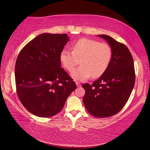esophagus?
Segmentation results:
<instances>
[{
    "instance_id": "obj_1",
    "label": "esophagus",
    "mask_w": 150,
    "mask_h": 150,
    "mask_svg": "<svg viewBox=\"0 0 150 150\" xmlns=\"http://www.w3.org/2000/svg\"><path fill=\"white\" fill-rule=\"evenodd\" d=\"M76 84L77 87H80V86H81V84H80V83L78 82V81H76Z\"/></svg>"
}]
</instances>
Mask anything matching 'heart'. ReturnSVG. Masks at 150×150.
<instances>
[{
  "label": "heart",
  "mask_w": 150,
  "mask_h": 150,
  "mask_svg": "<svg viewBox=\"0 0 150 150\" xmlns=\"http://www.w3.org/2000/svg\"><path fill=\"white\" fill-rule=\"evenodd\" d=\"M110 46L106 43L83 38L72 46V51L63 49L60 60L66 69L71 71L74 67L81 65L71 72L75 80L84 81L91 76L93 78L101 76L106 71L111 58Z\"/></svg>",
  "instance_id": "1"
}]
</instances>
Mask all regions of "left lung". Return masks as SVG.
<instances>
[{
	"label": "left lung",
	"mask_w": 150,
	"mask_h": 150,
	"mask_svg": "<svg viewBox=\"0 0 150 150\" xmlns=\"http://www.w3.org/2000/svg\"><path fill=\"white\" fill-rule=\"evenodd\" d=\"M110 44L112 55L106 71L93 84H83V103L89 114L107 117L119 112L128 101L135 82L133 57L125 44L107 35H98Z\"/></svg>",
	"instance_id": "8db88e82"
}]
</instances>
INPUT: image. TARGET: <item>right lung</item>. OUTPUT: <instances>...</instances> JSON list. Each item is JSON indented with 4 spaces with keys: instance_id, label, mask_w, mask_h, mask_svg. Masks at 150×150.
Here are the masks:
<instances>
[{
    "instance_id": "right-lung-1",
    "label": "right lung",
    "mask_w": 150,
    "mask_h": 150,
    "mask_svg": "<svg viewBox=\"0 0 150 150\" xmlns=\"http://www.w3.org/2000/svg\"><path fill=\"white\" fill-rule=\"evenodd\" d=\"M69 40L66 34H41L18 55L15 66L17 94L32 114L42 117L56 115L76 89L73 79L61 67L60 54Z\"/></svg>"
}]
</instances>
